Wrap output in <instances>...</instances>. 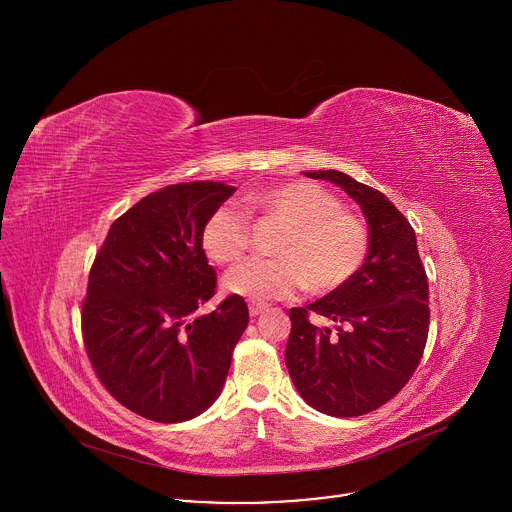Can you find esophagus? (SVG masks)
<instances>
[{
	"mask_svg": "<svg viewBox=\"0 0 512 512\" xmlns=\"http://www.w3.org/2000/svg\"><path fill=\"white\" fill-rule=\"evenodd\" d=\"M269 310V306L267 304H249V314L255 318V316H259V314H263V312H267Z\"/></svg>",
	"mask_w": 512,
	"mask_h": 512,
	"instance_id": "esophagus-1",
	"label": "esophagus"
}]
</instances>
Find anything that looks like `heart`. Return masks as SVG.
<instances>
[{"label":"heart","instance_id":"heart-1","mask_svg":"<svg viewBox=\"0 0 512 512\" xmlns=\"http://www.w3.org/2000/svg\"><path fill=\"white\" fill-rule=\"evenodd\" d=\"M247 202L287 225L275 247L279 259H251L223 277L233 296L253 302L285 300L308 285L312 294L344 285L369 255V231L342 202L306 180L271 184L247 194ZM249 216L223 204L202 227V247L214 263H235L249 247Z\"/></svg>","mask_w":512,"mask_h":512}]
</instances>
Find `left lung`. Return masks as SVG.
I'll use <instances>...</instances> for the list:
<instances>
[{
  "instance_id": "obj_1",
  "label": "left lung",
  "mask_w": 512,
  "mask_h": 512,
  "mask_svg": "<svg viewBox=\"0 0 512 512\" xmlns=\"http://www.w3.org/2000/svg\"><path fill=\"white\" fill-rule=\"evenodd\" d=\"M340 186L369 223V255L338 289L306 308H291L285 364L302 399L332 417L371 413L393 399L421 360L427 328V275L415 231L379 190L344 172H304ZM335 328L316 327L309 312Z\"/></svg>"
}]
</instances>
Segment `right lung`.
I'll return each mask as SVG.
<instances>
[{
  "label": "right lung",
  "mask_w": 512,
  "mask_h": 512,
  "mask_svg": "<svg viewBox=\"0 0 512 512\" xmlns=\"http://www.w3.org/2000/svg\"><path fill=\"white\" fill-rule=\"evenodd\" d=\"M233 186L172 184L141 198L111 225L89 275L83 338L105 389L158 423L204 413L221 395L235 344L249 324L241 296L210 314L216 273L202 227Z\"/></svg>",
  "instance_id": "add662e5"
}]
</instances>
